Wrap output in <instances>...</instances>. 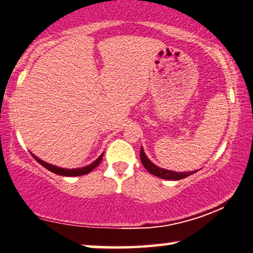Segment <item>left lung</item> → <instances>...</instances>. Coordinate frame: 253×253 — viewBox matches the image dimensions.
Masks as SVG:
<instances>
[{
    "label": "left lung",
    "instance_id": "1",
    "mask_svg": "<svg viewBox=\"0 0 253 253\" xmlns=\"http://www.w3.org/2000/svg\"><path fill=\"white\" fill-rule=\"evenodd\" d=\"M141 161L143 163V166L145 169L150 172L151 174L156 175L158 178L161 179H166V180H180L183 178H187L188 175H190L192 173H195L196 171H190V172H175V171H170V170H166L162 169V168L156 167L155 164L152 163L150 160L147 159V156L144 153L143 147H141Z\"/></svg>",
    "mask_w": 253,
    "mask_h": 253
}]
</instances>
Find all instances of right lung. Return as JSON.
<instances>
[{
    "label": "right lung",
    "instance_id": "add662e5",
    "mask_svg": "<svg viewBox=\"0 0 253 253\" xmlns=\"http://www.w3.org/2000/svg\"><path fill=\"white\" fill-rule=\"evenodd\" d=\"M31 155L34 156V159L36 160V161L39 162L42 167H45L47 170L54 172V173H56V174L65 175V177H78V175L87 174L89 172L93 170L94 168H97L99 166L100 162H101L102 158H103V153H102L97 160H95L93 163H91L90 166H85L83 168H78V169H63V168H58L56 166H53V164H49V163H47L45 161H42V160H40L39 158H37V156L34 155L33 153H31Z\"/></svg>",
    "mask_w": 253,
    "mask_h": 253
}]
</instances>
